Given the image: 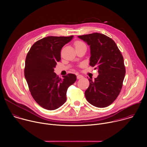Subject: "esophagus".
<instances>
[{
	"instance_id": "1",
	"label": "esophagus",
	"mask_w": 147,
	"mask_h": 147,
	"mask_svg": "<svg viewBox=\"0 0 147 147\" xmlns=\"http://www.w3.org/2000/svg\"><path fill=\"white\" fill-rule=\"evenodd\" d=\"M82 77V75H80V74H78L77 76V79H80V78H81Z\"/></svg>"
}]
</instances>
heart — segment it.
Wrapping results in <instances>:
<instances>
[{
  "label": "heart",
  "mask_w": 147,
  "mask_h": 147,
  "mask_svg": "<svg viewBox=\"0 0 147 147\" xmlns=\"http://www.w3.org/2000/svg\"><path fill=\"white\" fill-rule=\"evenodd\" d=\"M84 45V43H82V42H80V41H78L76 43V47L78 45Z\"/></svg>",
  "instance_id": "obj_1"
}]
</instances>
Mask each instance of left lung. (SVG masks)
<instances>
[{"instance_id": "obj_1", "label": "left lung", "mask_w": 147, "mask_h": 147, "mask_svg": "<svg viewBox=\"0 0 147 147\" xmlns=\"http://www.w3.org/2000/svg\"><path fill=\"white\" fill-rule=\"evenodd\" d=\"M78 37L90 46V65L98 68L99 73L94 80L88 79L86 99L95 107H107L122 88L125 73L123 57L115 41L105 35L95 32Z\"/></svg>"}]
</instances>
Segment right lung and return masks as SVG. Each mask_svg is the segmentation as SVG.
Segmentation results:
<instances>
[{
	"label": "right lung",
	"mask_w": 147,
	"mask_h": 147,
	"mask_svg": "<svg viewBox=\"0 0 147 147\" xmlns=\"http://www.w3.org/2000/svg\"><path fill=\"white\" fill-rule=\"evenodd\" d=\"M73 38H44L33 44L27 55L24 76L30 91L39 105L47 110H55L65 103L67 90L76 81L75 74L69 73L60 78L54 72L61 59V48Z\"/></svg>",
	"instance_id": "obj_1"
}]
</instances>
